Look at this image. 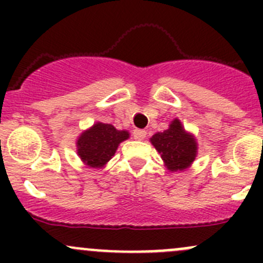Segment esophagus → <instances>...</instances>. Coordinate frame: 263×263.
Here are the masks:
<instances>
[{"mask_svg": "<svg viewBox=\"0 0 263 263\" xmlns=\"http://www.w3.org/2000/svg\"><path fill=\"white\" fill-rule=\"evenodd\" d=\"M132 135H134L135 140H144L146 137V131L145 129H135Z\"/></svg>", "mask_w": 263, "mask_h": 263, "instance_id": "obj_1", "label": "esophagus"}]
</instances>
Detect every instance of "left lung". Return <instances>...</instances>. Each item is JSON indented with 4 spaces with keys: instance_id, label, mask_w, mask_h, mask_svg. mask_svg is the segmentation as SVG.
Masks as SVG:
<instances>
[{
    "instance_id": "obj_1",
    "label": "left lung",
    "mask_w": 263,
    "mask_h": 263,
    "mask_svg": "<svg viewBox=\"0 0 263 263\" xmlns=\"http://www.w3.org/2000/svg\"><path fill=\"white\" fill-rule=\"evenodd\" d=\"M150 141L172 172L183 171L190 166L197 154L195 139L184 131L178 119L172 121L166 131L154 135Z\"/></svg>"
}]
</instances>
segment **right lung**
Instances as JSON below:
<instances>
[{
	"label": "right lung",
	"mask_w": 263,
	"mask_h": 263,
	"mask_svg": "<svg viewBox=\"0 0 263 263\" xmlns=\"http://www.w3.org/2000/svg\"><path fill=\"white\" fill-rule=\"evenodd\" d=\"M128 136L127 131H118L112 124L98 122L79 137L78 154L86 165L100 168L112 159L118 145Z\"/></svg>",
	"instance_id": "add662e5"
}]
</instances>
